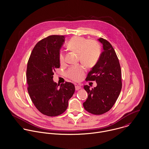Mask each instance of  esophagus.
<instances>
[{
	"instance_id": "1",
	"label": "esophagus",
	"mask_w": 149,
	"mask_h": 149,
	"mask_svg": "<svg viewBox=\"0 0 149 149\" xmlns=\"http://www.w3.org/2000/svg\"><path fill=\"white\" fill-rule=\"evenodd\" d=\"M81 86H80V85H76L75 86V89H76V91H77V90H79L80 89H81Z\"/></svg>"
}]
</instances>
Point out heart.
I'll return each mask as SVG.
<instances>
[{"label":"heart","mask_w":149,"mask_h":149,"mask_svg":"<svg viewBox=\"0 0 149 149\" xmlns=\"http://www.w3.org/2000/svg\"><path fill=\"white\" fill-rule=\"evenodd\" d=\"M67 48L77 54L80 61L87 67H92L96 64L100 54V47L98 43L79 36L70 39L67 44ZM58 58L60 64L65 63V54L63 52L60 53ZM85 68L82 65L72 66L65 72V76L74 81H79L85 74Z\"/></svg>","instance_id":"1"}]
</instances>
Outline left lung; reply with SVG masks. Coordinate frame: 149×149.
<instances>
[{
    "label": "left lung",
    "instance_id": "8db88e82",
    "mask_svg": "<svg viewBox=\"0 0 149 149\" xmlns=\"http://www.w3.org/2000/svg\"><path fill=\"white\" fill-rule=\"evenodd\" d=\"M98 40L103 44L104 50L85 79L96 81L97 86L91 89L89 86H84L88 96L83 106L94 115H102L111 109L122 86L120 65L114 49L106 40L100 38Z\"/></svg>",
    "mask_w": 149,
    "mask_h": 149
}]
</instances>
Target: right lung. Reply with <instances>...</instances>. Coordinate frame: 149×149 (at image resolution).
<instances>
[{
	"mask_svg": "<svg viewBox=\"0 0 149 149\" xmlns=\"http://www.w3.org/2000/svg\"><path fill=\"white\" fill-rule=\"evenodd\" d=\"M64 41L65 37L58 35L41 40L34 46L27 63L28 93L37 109L48 116L64 113L75 91L71 83L60 85L53 80L55 69L60 66L58 56Z\"/></svg>",
	"mask_w": 149,
	"mask_h": 149,
	"instance_id": "right-lung-1",
	"label": "right lung"
}]
</instances>
